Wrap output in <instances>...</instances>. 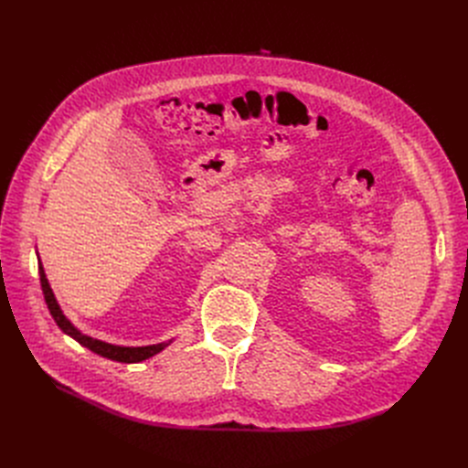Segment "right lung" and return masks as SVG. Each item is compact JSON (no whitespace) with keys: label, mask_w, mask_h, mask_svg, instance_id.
Listing matches in <instances>:
<instances>
[{"label":"right lung","mask_w":468,"mask_h":468,"mask_svg":"<svg viewBox=\"0 0 468 468\" xmlns=\"http://www.w3.org/2000/svg\"><path fill=\"white\" fill-rule=\"evenodd\" d=\"M37 265H39V281H41V290H43V296H45V303L48 307V311H51L55 323L58 324V328L76 339L78 343H81L83 347L90 349L92 353L101 355L104 358H110V360H115V362H125V364H136V362H142L145 358H150L157 353H161L165 347H168L172 339L168 341H161V343H154V346H142V347H125V346H113V343H108V341H102V339H96L92 335H87L83 334L76 324H73L69 318L64 314L62 307L58 305L57 298H55V292L51 288V284H48L47 281V275H45V269H43V263L39 260V254H37Z\"/></svg>","instance_id":"obj_1"}]
</instances>
